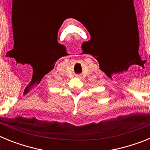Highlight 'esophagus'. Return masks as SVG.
<instances>
[{
	"label": "esophagus",
	"mask_w": 150,
	"mask_h": 150,
	"mask_svg": "<svg viewBox=\"0 0 150 150\" xmlns=\"http://www.w3.org/2000/svg\"><path fill=\"white\" fill-rule=\"evenodd\" d=\"M76 77H79V76H76Z\"/></svg>",
	"instance_id": "1"
}]
</instances>
